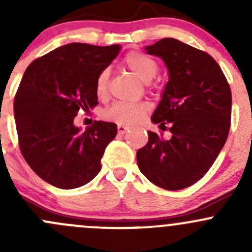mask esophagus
Wrapping results in <instances>:
<instances>
[{
    "instance_id": "esophagus-1",
    "label": "esophagus",
    "mask_w": 252,
    "mask_h": 252,
    "mask_svg": "<svg viewBox=\"0 0 252 252\" xmlns=\"http://www.w3.org/2000/svg\"><path fill=\"white\" fill-rule=\"evenodd\" d=\"M117 130H118V134L123 135V134H126V131L129 130V128H128V126H121V124H119L118 128H117Z\"/></svg>"
}]
</instances>
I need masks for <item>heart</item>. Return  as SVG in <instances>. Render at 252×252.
Here are the masks:
<instances>
[{
	"label": "heart",
	"mask_w": 252,
	"mask_h": 252,
	"mask_svg": "<svg viewBox=\"0 0 252 252\" xmlns=\"http://www.w3.org/2000/svg\"><path fill=\"white\" fill-rule=\"evenodd\" d=\"M123 64L134 73L142 81H150L157 75L159 64L155 58L139 51H131L123 58ZM110 70L102 69L95 80V93L98 98H105L108 94ZM150 111V105L146 102H116L106 108L103 118L106 121L121 124L134 126Z\"/></svg>",
	"instance_id": "obj_1"
}]
</instances>
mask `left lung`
Instances as JSON below:
<instances>
[{
    "instance_id": "1",
    "label": "left lung",
    "mask_w": 252,
    "mask_h": 252,
    "mask_svg": "<svg viewBox=\"0 0 252 252\" xmlns=\"http://www.w3.org/2000/svg\"><path fill=\"white\" fill-rule=\"evenodd\" d=\"M145 50L163 58L169 81L152 122L171 139L149 131L136 152L141 173L166 190L199 182L227 141L232 118V91L218 63L207 52L164 37Z\"/></svg>"
}]
</instances>
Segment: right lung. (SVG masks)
Masks as SVG:
<instances>
[{
    "mask_svg": "<svg viewBox=\"0 0 252 252\" xmlns=\"http://www.w3.org/2000/svg\"><path fill=\"white\" fill-rule=\"evenodd\" d=\"M119 50L73 42L32 61L23 75L14 96L19 149L30 168L53 187L74 189L101 171L117 126L94 121L81 131L74 118L98 105L96 77Z\"/></svg>",
    "mask_w": 252,
    "mask_h": 252,
    "instance_id": "1",
    "label": "right lung"
}]
</instances>
